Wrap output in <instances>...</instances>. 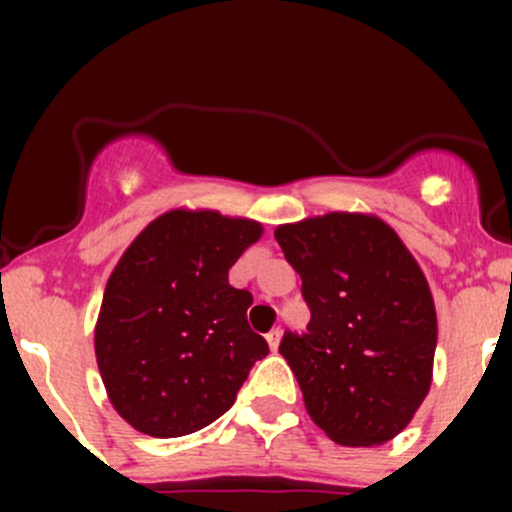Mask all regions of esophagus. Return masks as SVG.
<instances>
[{"label": "esophagus", "instance_id": "1", "mask_svg": "<svg viewBox=\"0 0 512 512\" xmlns=\"http://www.w3.org/2000/svg\"><path fill=\"white\" fill-rule=\"evenodd\" d=\"M280 337H282V332H280V329H272V332L270 334H267V344H270V349H272V352H277V347H280Z\"/></svg>", "mask_w": 512, "mask_h": 512}]
</instances>
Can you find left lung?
Segmentation results:
<instances>
[{"mask_svg": "<svg viewBox=\"0 0 512 512\" xmlns=\"http://www.w3.org/2000/svg\"><path fill=\"white\" fill-rule=\"evenodd\" d=\"M312 319L280 344L312 421L339 446L399 436L433 379L438 322L426 275L394 227L366 213L280 225Z\"/></svg>", "mask_w": 512, "mask_h": 512, "instance_id": "left-lung-1", "label": "left lung"}]
</instances>
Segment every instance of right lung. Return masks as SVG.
I'll list each match as a JSON object with an SVG mask.
<instances>
[{"instance_id":"obj_1","label":"right lung","mask_w":512,"mask_h":512,"mask_svg":"<svg viewBox=\"0 0 512 512\" xmlns=\"http://www.w3.org/2000/svg\"><path fill=\"white\" fill-rule=\"evenodd\" d=\"M262 225L175 208L126 247L103 292L96 364L113 409L136 431L178 438L235 404L270 347L247 324L252 294L227 282Z\"/></svg>"}]
</instances>
